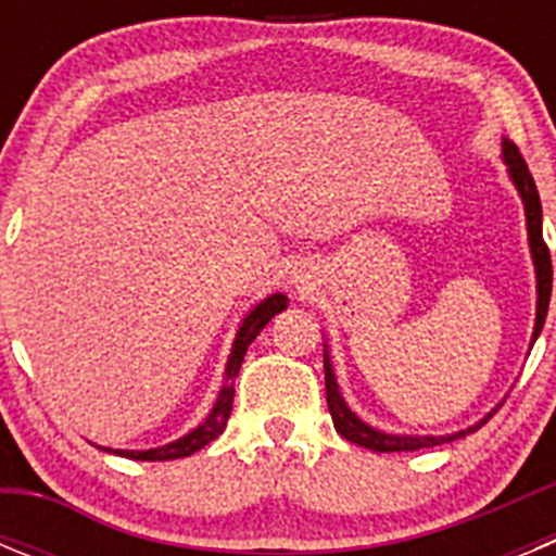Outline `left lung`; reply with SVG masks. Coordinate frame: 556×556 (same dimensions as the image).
<instances>
[{
  "label": "left lung",
  "mask_w": 556,
  "mask_h": 556,
  "mask_svg": "<svg viewBox=\"0 0 556 556\" xmlns=\"http://www.w3.org/2000/svg\"><path fill=\"white\" fill-rule=\"evenodd\" d=\"M504 161L509 166V175H513V184L518 186L523 205H527V225H529V248H532L534 269H538V320H534V333L532 339H538L540 328L546 323L548 314V301H552V253H548V244L543 242V208H540V194L538 186H534L532 172H529L527 161L520 155L518 147L513 141H504ZM326 397H328V412L333 417V429L339 434L351 440V443L362 445V448L378 451V454H390V451H420V448H434V445L451 443V440H459V437L470 434V431L479 429L481 424H488L493 412H490L479 426H470L468 431H456L448 437H401V434H384V431L370 429L367 424H362L348 404L342 401L337 390V378H333L331 365H328L326 356Z\"/></svg>",
  "instance_id": "1"
}]
</instances>
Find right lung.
Masks as SVG:
<instances>
[{"mask_svg":"<svg viewBox=\"0 0 556 556\" xmlns=\"http://www.w3.org/2000/svg\"><path fill=\"white\" fill-rule=\"evenodd\" d=\"M287 308V294H269L267 301H262L258 306L253 308V312L244 317L242 328H239V333H236V342H233V351H230V358H228V370H225V378H228V384L223 387V392H219L217 404H214V409H211L208 420H205L203 426H198V429L191 431V434L180 437L178 443H169L164 445V448H150V451H113V454L119 456H127V459H141V462H164V459H180V456H189L194 454V451L205 448V445L211 443V440H217L219 434H223L225 424H228L230 417V409H233V381L236 376H239V367H242V358L244 353H248V345L253 342L258 333H262V328L267 326L269 320H273L275 314L283 312Z\"/></svg>","mask_w":556,"mask_h":556,"instance_id":"obj_1","label":"right lung"}]
</instances>
